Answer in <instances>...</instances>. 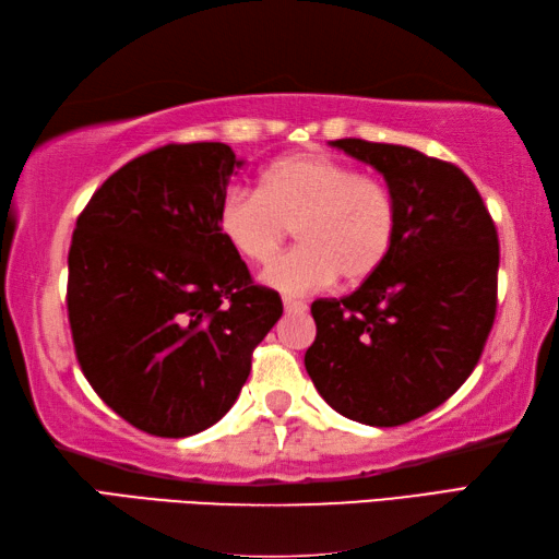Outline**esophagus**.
<instances>
[{"mask_svg": "<svg viewBox=\"0 0 559 559\" xmlns=\"http://www.w3.org/2000/svg\"><path fill=\"white\" fill-rule=\"evenodd\" d=\"M283 310L288 314H302L307 312V305L302 300H295V298H283Z\"/></svg>", "mask_w": 559, "mask_h": 559, "instance_id": "1", "label": "esophagus"}]
</instances>
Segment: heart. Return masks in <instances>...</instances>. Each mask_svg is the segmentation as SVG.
<instances>
[{"instance_id": "1", "label": "heart", "mask_w": 559, "mask_h": 559, "mask_svg": "<svg viewBox=\"0 0 559 559\" xmlns=\"http://www.w3.org/2000/svg\"><path fill=\"white\" fill-rule=\"evenodd\" d=\"M295 235V252L261 281L286 295L326 288L341 273L350 283L384 264L396 237V201L377 177L324 153H290L259 177V192L230 189L221 199L218 230L237 254L264 266Z\"/></svg>"}]
</instances>
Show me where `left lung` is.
<instances>
[{
	"label": "left lung",
	"mask_w": 559,
	"mask_h": 559,
	"mask_svg": "<svg viewBox=\"0 0 559 559\" xmlns=\"http://www.w3.org/2000/svg\"><path fill=\"white\" fill-rule=\"evenodd\" d=\"M331 146L384 177L396 237L358 290L312 302L317 338L305 367L331 408L394 427L444 403L478 365L497 310L500 240L456 165L362 139Z\"/></svg>",
	"instance_id": "1"
}]
</instances>
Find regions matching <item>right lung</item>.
<instances>
[{
  "instance_id": "right-lung-1",
  "label": "right lung",
  "mask_w": 559,
  "mask_h": 559,
  "mask_svg": "<svg viewBox=\"0 0 559 559\" xmlns=\"http://www.w3.org/2000/svg\"><path fill=\"white\" fill-rule=\"evenodd\" d=\"M228 144H168L91 197L69 249L67 310L88 384L139 430L189 437L240 396L283 314L218 230L242 168Z\"/></svg>"
}]
</instances>
